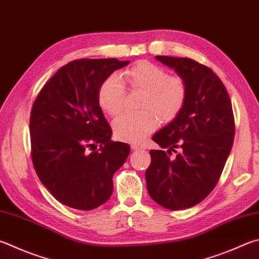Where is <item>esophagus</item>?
Returning a JSON list of instances; mask_svg holds the SVG:
<instances>
[{"instance_id":"obj_1","label":"esophagus","mask_w":259,"mask_h":259,"mask_svg":"<svg viewBox=\"0 0 259 259\" xmlns=\"http://www.w3.org/2000/svg\"><path fill=\"white\" fill-rule=\"evenodd\" d=\"M146 147L144 145H140V144H131V149L134 150H140V149H145Z\"/></svg>"}]
</instances>
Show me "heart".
<instances>
[{"instance_id": "1", "label": "heart", "mask_w": 259, "mask_h": 259, "mask_svg": "<svg viewBox=\"0 0 259 259\" xmlns=\"http://www.w3.org/2000/svg\"><path fill=\"white\" fill-rule=\"evenodd\" d=\"M123 77L131 88L144 92L140 112H126L113 121L114 136L126 143H140L157 128L159 120L168 123L180 114L187 100V86L179 76H168L163 68L142 61L126 69ZM100 105L110 115L124 106L125 88L116 74L106 78L98 92Z\"/></svg>"}]
</instances>
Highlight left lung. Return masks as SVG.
<instances>
[{"instance_id": "obj_1", "label": "left lung", "mask_w": 259, "mask_h": 259, "mask_svg": "<svg viewBox=\"0 0 259 259\" xmlns=\"http://www.w3.org/2000/svg\"><path fill=\"white\" fill-rule=\"evenodd\" d=\"M156 60L185 80L187 100L180 114L153 136L167 153L150 149L146 185L152 199L164 208H190L214 189L231 152L232 104L213 70L187 58L157 55ZM177 149V156L170 158Z\"/></svg>"}]
</instances>
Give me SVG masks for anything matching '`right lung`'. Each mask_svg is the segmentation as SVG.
I'll return each mask as SVG.
<instances>
[{
	"label": "right lung",
	"mask_w": 259,
	"mask_h": 259,
	"mask_svg": "<svg viewBox=\"0 0 259 259\" xmlns=\"http://www.w3.org/2000/svg\"><path fill=\"white\" fill-rule=\"evenodd\" d=\"M128 64L117 59L72 61L45 83L34 102L29 121L32 164L61 204L91 210L112 195L113 175L124 164L130 146L111 140L98 92L111 73Z\"/></svg>",
	"instance_id": "add662e5"
}]
</instances>
